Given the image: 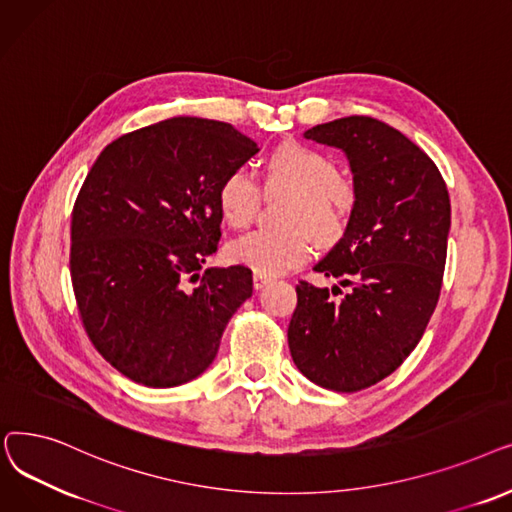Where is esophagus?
I'll list each match as a JSON object with an SVG mask.
<instances>
[{
  "label": "esophagus",
  "instance_id": "1",
  "mask_svg": "<svg viewBox=\"0 0 512 512\" xmlns=\"http://www.w3.org/2000/svg\"><path fill=\"white\" fill-rule=\"evenodd\" d=\"M273 279L269 275H262V273H254V287L262 289L264 285H269Z\"/></svg>",
  "mask_w": 512,
  "mask_h": 512
}]
</instances>
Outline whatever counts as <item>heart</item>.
Segmentation results:
<instances>
[{
	"label": "heart",
	"instance_id": "b5f03b06",
	"mask_svg": "<svg viewBox=\"0 0 512 512\" xmlns=\"http://www.w3.org/2000/svg\"><path fill=\"white\" fill-rule=\"evenodd\" d=\"M264 189L294 193L283 223L287 229H254L233 239L227 254L254 273L283 275L298 269L312 252V237L329 246L344 235L356 204V189L339 177V168L327 154L302 143H283L264 162ZM262 189L248 168L237 166L221 179L216 204L225 221L248 227L258 214Z\"/></svg>",
	"mask_w": 512,
	"mask_h": 512
}]
</instances>
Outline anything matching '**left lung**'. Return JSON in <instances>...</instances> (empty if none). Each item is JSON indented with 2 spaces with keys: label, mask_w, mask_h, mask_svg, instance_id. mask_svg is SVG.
I'll return each mask as SVG.
<instances>
[{
  "label": "left lung",
  "mask_w": 512,
  "mask_h": 512,
  "mask_svg": "<svg viewBox=\"0 0 512 512\" xmlns=\"http://www.w3.org/2000/svg\"><path fill=\"white\" fill-rule=\"evenodd\" d=\"M304 137L344 150L350 160V223L314 266L349 291L333 301L343 286L329 291L300 281L287 342L302 375L352 394L392 375L421 342L440 300L450 198L435 162L377 118H337Z\"/></svg>",
  "instance_id": "8db88e82"
}]
</instances>
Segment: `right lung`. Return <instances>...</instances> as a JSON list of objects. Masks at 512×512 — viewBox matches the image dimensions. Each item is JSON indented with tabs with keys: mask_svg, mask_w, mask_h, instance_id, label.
<instances>
[{
	"mask_svg": "<svg viewBox=\"0 0 512 512\" xmlns=\"http://www.w3.org/2000/svg\"><path fill=\"white\" fill-rule=\"evenodd\" d=\"M258 145L218 120L177 116L108 143L70 223V279L85 333L135 383L202 375L235 310L248 266L206 269L221 239L216 189Z\"/></svg>",
	"mask_w": 512,
	"mask_h": 512,
	"instance_id": "obj_1",
	"label": "right lung"
}]
</instances>
